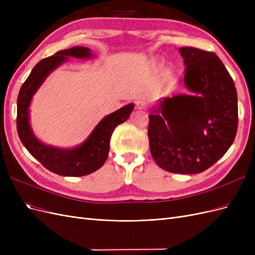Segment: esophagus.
<instances>
[{
	"label": "esophagus",
	"mask_w": 255,
	"mask_h": 255,
	"mask_svg": "<svg viewBox=\"0 0 255 255\" xmlns=\"http://www.w3.org/2000/svg\"><path fill=\"white\" fill-rule=\"evenodd\" d=\"M145 107H146V103H145V101H143V100H138V101L136 102L137 110L142 111V110H145Z\"/></svg>",
	"instance_id": "obj_1"
}]
</instances>
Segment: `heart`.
Wrapping results in <instances>:
<instances>
[{"label":"heart","instance_id":"obj_1","mask_svg":"<svg viewBox=\"0 0 255 255\" xmlns=\"http://www.w3.org/2000/svg\"><path fill=\"white\" fill-rule=\"evenodd\" d=\"M158 63H159L158 59L153 58L151 60L150 64H151L152 67H156L158 65ZM171 72H172V69H171L170 66H165V67H163V68L160 69V75L163 76V78H168V76L171 74Z\"/></svg>","mask_w":255,"mask_h":255}]
</instances>
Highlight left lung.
I'll return each mask as SVG.
<instances>
[{
	"label": "left lung",
	"mask_w": 255,
	"mask_h": 255,
	"mask_svg": "<svg viewBox=\"0 0 255 255\" xmlns=\"http://www.w3.org/2000/svg\"><path fill=\"white\" fill-rule=\"evenodd\" d=\"M189 94L160 99L149 115L148 136L156 164L173 173H201L232 145L238 125L234 82L213 52L180 48Z\"/></svg>",
	"instance_id": "8db88e82"
}]
</instances>
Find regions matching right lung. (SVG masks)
Instances as JSON below:
<instances>
[{
    "label": "right lung",
    "instance_id": "1",
    "mask_svg": "<svg viewBox=\"0 0 255 255\" xmlns=\"http://www.w3.org/2000/svg\"><path fill=\"white\" fill-rule=\"evenodd\" d=\"M95 55L86 47H73L58 51L41 59L23 83L17 101V129L20 139L27 151L48 169L63 176H83L97 171L109 156L110 140L116 127L126 122L134 110L129 103L100 121L89 136L73 148H57L42 142L33 132L29 122V106L37 90L45 79L69 59V57L89 59Z\"/></svg>",
    "mask_w": 255,
    "mask_h": 255
}]
</instances>
